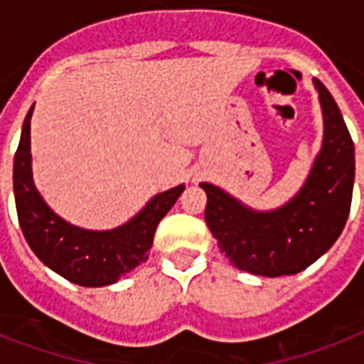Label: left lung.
Masks as SVG:
<instances>
[{
	"label": "left lung",
	"instance_id": "8db88e82",
	"mask_svg": "<svg viewBox=\"0 0 364 364\" xmlns=\"http://www.w3.org/2000/svg\"><path fill=\"white\" fill-rule=\"evenodd\" d=\"M323 113V141L310 173L293 198L274 210H255L211 183L205 223L236 268L255 276H293L314 264L342 234L355 181V147L325 85L314 79Z\"/></svg>",
	"mask_w": 364,
	"mask_h": 364
}]
</instances>
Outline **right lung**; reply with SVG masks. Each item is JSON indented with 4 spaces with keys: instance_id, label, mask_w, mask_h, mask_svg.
Returning <instances> with one entry per match:
<instances>
[{
    "instance_id": "right-lung-1",
    "label": "right lung",
    "mask_w": 364,
    "mask_h": 364,
    "mask_svg": "<svg viewBox=\"0 0 364 364\" xmlns=\"http://www.w3.org/2000/svg\"><path fill=\"white\" fill-rule=\"evenodd\" d=\"M33 107L36 104L22 124L13 170L14 202L22 234L37 259L68 282L81 287L113 285L149 259L154 230L181 196L185 185L154 194L143 210L121 227L88 230L71 225L54 213L33 183L30 147Z\"/></svg>"
}]
</instances>
